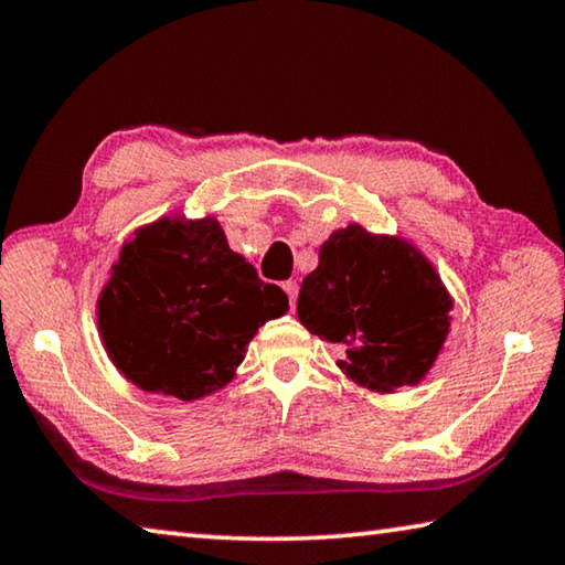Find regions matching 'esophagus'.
<instances>
[{"instance_id":"obj_1","label":"esophagus","mask_w":565,"mask_h":565,"mask_svg":"<svg viewBox=\"0 0 565 565\" xmlns=\"http://www.w3.org/2000/svg\"><path fill=\"white\" fill-rule=\"evenodd\" d=\"M281 289L286 291V296H289V303H291V309H294L296 296H299V284H296V281H284Z\"/></svg>"}]
</instances>
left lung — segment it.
I'll use <instances>...</instances> for the list:
<instances>
[{
	"mask_svg": "<svg viewBox=\"0 0 565 565\" xmlns=\"http://www.w3.org/2000/svg\"><path fill=\"white\" fill-rule=\"evenodd\" d=\"M451 294L424 252L359 224L333 232L301 281L296 313L341 349V374L376 394L416 386L451 329Z\"/></svg>",
	"mask_w": 565,
	"mask_h": 565,
	"instance_id": "left-lung-1",
	"label": "left lung"
}]
</instances>
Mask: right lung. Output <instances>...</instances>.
Returning <instances> with one entry per match:
<instances>
[{"instance_id": "add662e5", "label": "right lung", "mask_w": 565, "mask_h": 565, "mask_svg": "<svg viewBox=\"0 0 565 565\" xmlns=\"http://www.w3.org/2000/svg\"><path fill=\"white\" fill-rule=\"evenodd\" d=\"M289 299L228 248L214 216H161L124 242L97 299L99 339L149 394L204 398L236 376L248 341Z\"/></svg>"}]
</instances>
